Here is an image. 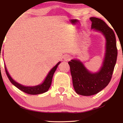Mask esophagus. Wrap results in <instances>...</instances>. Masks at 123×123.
Returning a JSON list of instances; mask_svg holds the SVG:
<instances>
[{
    "label": "esophagus",
    "mask_w": 123,
    "mask_h": 123,
    "mask_svg": "<svg viewBox=\"0 0 123 123\" xmlns=\"http://www.w3.org/2000/svg\"><path fill=\"white\" fill-rule=\"evenodd\" d=\"M64 58L65 61H69L70 59V56H69V55H65Z\"/></svg>",
    "instance_id": "1"
}]
</instances>
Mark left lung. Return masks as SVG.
Instances as JSON below:
<instances>
[{
	"label": "left lung",
	"mask_w": 123,
	"mask_h": 123,
	"mask_svg": "<svg viewBox=\"0 0 123 123\" xmlns=\"http://www.w3.org/2000/svg\"><path fill=\"white\" fill-rule=\"evenodd\" d=\"M92 28L103 33L106 40L103 65L98 72L91 73L78 60L68 62L73 85L77 93L82 96L95 95L107 86L112 78L117 56L116 37L113 30L100 18L91 17Z\"/></svg>",
	"instance_id": "left-lung-1"
}]
</instances>
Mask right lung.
<instances>
[{"mask_svg":"<svg viewBox=\"0 0 123 123\" xmlns=\"http://www.w3.org/2000/svg\"><path fill=\"white\" fill-rule=\"evenodd\" d=\"M0 51H1V49H0ZM60 63V62H59V63L55 65L54 68H53V69H52L51 70H50L48 75H47L46 78L44 80V82H43L41 85H39L34 87L23 86L20 85V84L18 83L17 82L14 81V80H13V79L11 78V77L9 75L7 70H6V66L4 67H5V70H6V75H7L8 78H9L10 82H11L13 85L15 86L17 88H18L19 90L22 91L26 93L30 94V95H38V94L43 93L45 92L48 91L49 89L51 84L52 79H53L54 73H55L57 67H58V66Z\"/></svg>","mask_w":123,"mask_h":123,"instance_id":"add662e5","label":"right lung"}]
</instances>
